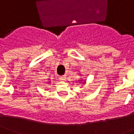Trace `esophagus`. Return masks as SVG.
<instances>
[{"mask_svg": "<svg viewBox=\"0 0 134 134\" xmlns=\"http://www.w3.org/2000/svg\"><path fill=\"white\" fill-rule=\"evenodd\" d=\"M59 80H62V81H64V80H66V77H65L64 75L61 76V77H59Z\"/></svg>", "mask_w": 134, "mask_h": 134, "instance_id": "obj_1", "label": "esophagus"}]
</instances>
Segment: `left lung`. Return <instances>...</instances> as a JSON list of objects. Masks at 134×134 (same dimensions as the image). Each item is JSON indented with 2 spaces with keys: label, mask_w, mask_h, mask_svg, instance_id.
Segmentation results:
<instances>
[{
  "label": "left lung",
  "mask_w": 134,
  "mask_h": 134,
  "mask_svg": "<svg viewBox=\"0 0 134 134\" xmlns=\"http://www.w3.org/2000/svg\"><path fill=\"white\" fill-rule=\"evenodd\" d=\"M78 81H80V80H78ZM83 83H85V82H83Z\"/></svg>",
  "instance_id": "1"
}]
</instances>
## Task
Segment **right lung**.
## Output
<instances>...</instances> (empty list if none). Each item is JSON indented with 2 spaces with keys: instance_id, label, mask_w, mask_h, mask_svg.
<instances>
[{
  "instance_id": "obj_1",
  "label": "right lung",
  "mask_w": 134,
  "mask_h": 134,
  "mask_svg": "<svg viewBox=\"0 0 134 134\" xmlns=\"http://www.w3.org/2000/svg\"><path fill=\"white\" fill-rule=\"evenodd\" d=\"M50 82H51V81H49V83H50Z\"/></svg>"
}]
</instances>
